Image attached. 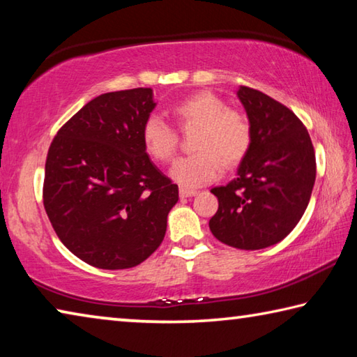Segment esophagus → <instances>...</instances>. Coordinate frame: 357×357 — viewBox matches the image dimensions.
<instances>
[{
	"label": "esophagus",
	"instance_id": "1",
	"mask_svg": "<svg viewBox=\"0 0 357 357\" xmlns=\"http://www.w3.org/2000/svg\"><path fill=\"white\" fill-rule=\"evenodd\" d=\"M179 195L183 197V198L193 197V195H197V190H195V189H185V187H181V189H179Z\"/></svg>",
	"mask_w": 357,
	"mask_h": 357
}]
</instances>
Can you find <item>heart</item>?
<instances>
[{
	"label": "heart",
	"instance_id": "obj_1",
	"mask_svg": "<svg viewBox=\"0 0 357 357\" xmlns=\"http://www.w3.org/2000/svg\"><path fill=\"white\" fill-rule=\"evenodd\" d=\"M181 126H200L193 146L195 154L181 157L172 167V178L184 187H198L220 176L222 164L238 165L250 148V123L243 112L211 91L190 94L173 107ZM142 138L148 153L159 162H170L178 135L167 121L151 114L143 123Z\"/></svg>",
	"mask_w": 357,
	"mask_h": 357
}]
</instances>
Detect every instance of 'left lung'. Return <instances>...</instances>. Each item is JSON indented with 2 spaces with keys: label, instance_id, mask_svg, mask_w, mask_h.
Returning <instances> with one entry per match:
<instances>
[{
  "label": "left lung",
  "instance_id": "obj_1",
  "mask_svg": "<svg viewBox=\"0 0 357 357\" xmlns=\"http://www.w3.org/2000/svg\"><path fill=\"white\" fill-rule=\"evenodd\" d=\"M252 130L250 148L227 185L214 187L219 209L209 229L220 243L258 250L298 225L317 176L310 135L296 114L257 89L239 86Z\"/></svg>",
  "mask_w": 357,
  "mask_h": 357
}]
</instances>
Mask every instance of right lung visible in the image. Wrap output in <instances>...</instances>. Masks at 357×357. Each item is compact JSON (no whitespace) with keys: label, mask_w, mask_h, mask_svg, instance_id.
Instances as JSON below:
<instances>
[{"label":"right lung","mask_w":357,"mask_h":357,"mask_svg":"<svg viewBox=\"0 0 357 357\" xmlns=\"http://www.w3.org/2000/svg\"><path fill=\"white\" fill-rule=\"evenodd\" d=\"M154 107L151 88L100 94L48 149L45 213L61 243L94 268H134L164 241L179 192L144 148L142 128Z\"/></svg>","instance_id":"right-lung-1"}]
</instances>
